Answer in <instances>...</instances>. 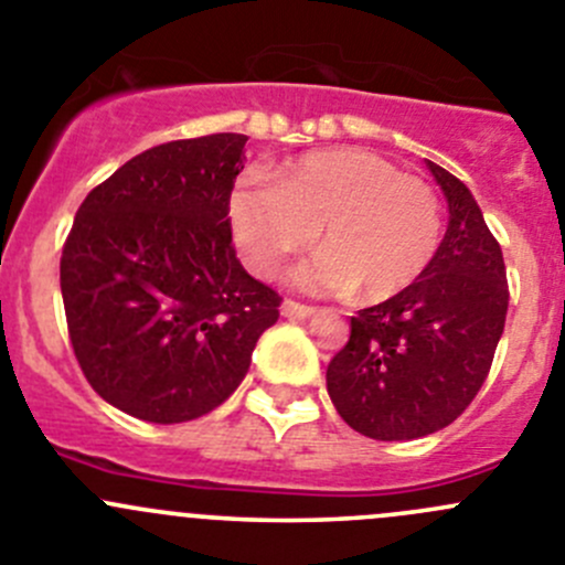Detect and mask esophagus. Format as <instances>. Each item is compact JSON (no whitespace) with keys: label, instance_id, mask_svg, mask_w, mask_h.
I'll return each mask as SVG.
<instances>
[{"label":"esophagus","instance_id":"34e87169","mask_svg":"<svg viewBox=\"0 0 565 565\" xmlns=\"http://www.w3.org/2000/svg\"><path fill=\"white\" fill-rule=\"evenodd\" d=\"M281 315L287 317V320H309V317L315 315V309L303 303H295V300H284Z\"/></svg>","mask_w":565,"mask_h":565}]
</instances>
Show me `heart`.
Here are the masks:
<instances>
[{
    "label": "heart",
    "instance_id": "heart-1",
    "mask_svg": "<svg viewBox=\"0 0 565 565\" xmlns=\"http://www.w3.org/2000/svg\"><path fill=\"white\" fill-rule=\"evenodd\" d=\"M228 217L250 273L276 278L317 237L322 250L292 284L326 298L355 292L359 303H386L414 287L441 243L434 190L361 149L311 151L273 184L239 182Z\"/></svg>",
    "mask_w": 565,
    "mask_h": 565
}]
</instances>
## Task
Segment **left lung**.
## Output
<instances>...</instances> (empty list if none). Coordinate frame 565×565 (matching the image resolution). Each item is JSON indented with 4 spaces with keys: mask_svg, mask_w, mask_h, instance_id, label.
I'll use <instances>...</instances> for the list:
<instances>
[{
    "mask_svg": "<svg viewBox=\"0 0 565 565\" xmlns=\"http://www.w3.org/2000/svg\"><path fill=\"white\" fill-rule=\"evenodd\" d=\"M450 210L447 234L414 287L350 317L326 372L350 428L377 441L422 439L467 411L494 361L508 315L500 243L461 179L428 160Z\"/></svg>",
    "mask_w": 565,
    "mask_h": 565,
    "instance_id": "1",
    "label": "left lung"
}]
</instances>
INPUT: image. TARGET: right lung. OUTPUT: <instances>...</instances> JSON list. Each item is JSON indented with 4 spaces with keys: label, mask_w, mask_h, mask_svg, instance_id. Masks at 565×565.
I'll return each instance as SVG.
<instances>
[{
    "label": "right lung",
    "mask_w": 565,
    "mask_h": 565,
    "mask_svg": "<svg viewBox=\"0 0 565 565\" xmlns=\"http://www.w3.org/2000/svg\"><path fill=\"white\" fill-rule=\"evenodd\" d=\"M245 135L131 157L93 188L63 259L65 320L87 383L137 419H199L243 383L281 298L232 245L228 199Z\"/></svg>",
    "instance_id": "obj_1"
}]
</instances>
